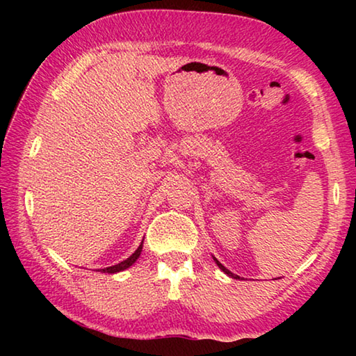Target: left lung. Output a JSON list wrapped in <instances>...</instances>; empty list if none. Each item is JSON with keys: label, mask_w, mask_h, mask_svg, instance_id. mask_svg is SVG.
Returning <instances> with one entry per match:
<instances>
[{"label": "left lung", "mask_w": 356, "mask_h": 356, "mask_svg": "<svg viewBox=\"0 0 356 356\" xmlns=\"http://www.w3.org/2000/svg\"><path fill=\"white\" fill-rule=\"evenodd\" d=\"M215 262H216V265H218V267H220V268L222 270V272H225L226 275H229V276H232V278H236V280L238 278V276H237V275H234V273H231V272H229V270H227V268L225 267V265H221V264H220V261H216V259H215Z\"/></svg>", "instance_id": "8db88e82"}]
</instances>
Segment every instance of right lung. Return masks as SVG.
Masks as SVG:
<instances>
[{
  "mask_svg": "<svg viewBox=\"0 0 356 356\" xmlns=\"http://www.w3.org/2000/svg\"><path fill=\"white\" fill-rule=\"evenodd\" d=\"M141 251H143V242H141V245L138 246V250L134 252V254H131L130 257H127L125 259V261H122V262H119V264H116V265H113V267H106V268H100V272L102 273H118V272H122V270H125V268H129L130 265H134L135 262H136V259L140 257V254H141Z\"/></svg>",
  "mask_w": 356,
  "mask_h": 356,
  "instance_id": "add662e5",
  "label": "right lung"
}]
</instances>
